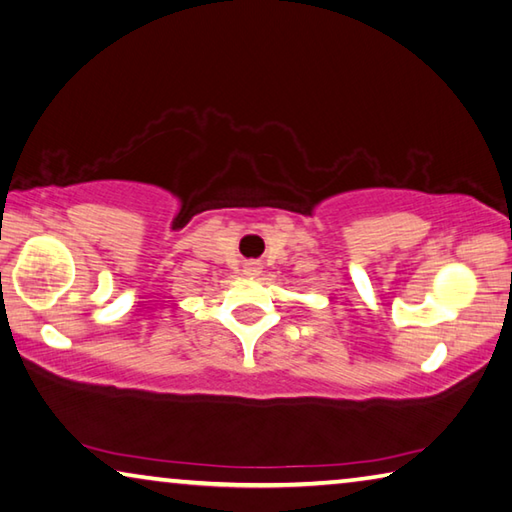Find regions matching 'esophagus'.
<instances>
[{"label": "esophagus", "mask_w": 512, "mask_h": 512, "mask_svg": "<svg viewBox=\"0 0 512 512\" xmlns=\"http://www.w3.org/2000/svg\"><path fill=\"white\" fill-rule=\"evenodd\" d=\"M246 273H248V275H257V273H259V264H255V262L246 264Z\"/></svg>", "instance_id": "esophagus-1"}]
</instances>
